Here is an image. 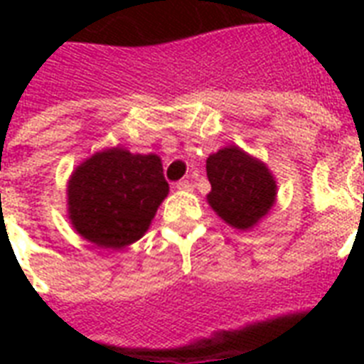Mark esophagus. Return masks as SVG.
I'll return each instance as SVG.
<instances>
[{
    "label": "esophagus",
    "instance_id": "esophagus-1",
    "mask_svg": "<svg viewBox=\"0 0 364 364\" xmlns=\"http://www.w3.org/2000/svg\"><path fill=\"white\" fill-rule=\"evenodd\" d=\"M177 191H193V183L187 181V179H183V181L176 183Z\"/></svg>",
    "mask_w": 364,
    "mask_h": 364
}]
</instances>
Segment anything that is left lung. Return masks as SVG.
Returning a JSON list of instances; mask_svg holds the SVG:
<instances>
[{"label":"left lung","mask_w":364,"mask_h":364,"mask_svg":"<svg viewBox=\"0 0 364 364\" xmlns=\"http://www.w3.org/2000/svg\"><path fill=\"white\" fill-rule=\"evenodd\" d=\"M208 202L230 227L251 228L276 200V181L262 162L238 147H225L205 162Z\"/></svg>","instance_id":"1"}]
</instances>
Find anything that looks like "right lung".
<instances>
[{
    "mask_svg": "<svg viewBox=\"0 0 364 364\" xmlns=\"http://www.w3.org/2000/svg\"><path fill=\"white\" fill-rule=\"evenodd\" d=\"M168 191L156 154L109 149L82 162L71 176L70 219L88 242L124 247L147 232Z\"/></svg>",
    "mask_w": 364,
    "mask_h": 364,
    "instance_id": "right-lung-1",
    "label": "right lung"
}]
</instances>
